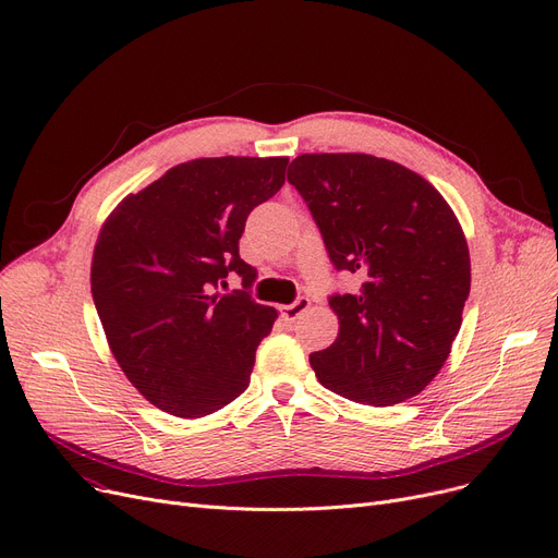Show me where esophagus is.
<instances>
[{
	"label": "esophagus",
	"instance_id": "obj_1",
	"mask_svg": "<svg viewBox=\"0 0 558 558\" xmlns=\"http://www.w3.org/2000/svg\"><path fill=\"white\" fill-rule=\"evenodd\" d=\"M310 307V299L307 296H299L292 305H282L280 307V317L287 322V324H292V322H296L301 314L305 312Z\"/></svg>",
	"mask_w": 558,
	"mask_h": 558
}]
</instances>
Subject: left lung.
<instances>
[{
	"mask_svg": "<svg viewBox=\"0 0 558 558\" xmlns=\"http://www.w3.org/2000/svg\"><path fill=\"white\" fill-rule=\"evenodd\" d=\"M337 271L357 292L328 296L335 342L310 355L326 390L367 405L420 395L449 357L470 296V251L424 178L372 155H301L287 173Z\"/></svg>",
	"mask_w": 558,
	"mask_h": 558,
	"instance_id": "8db88e82",
	"label": "left lung"
}]
</instances>
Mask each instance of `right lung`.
<instances>
[{"label":"right lung","mask_w":558,"mask_h":558,"mask_svg":"<svg viewBox=\"0 0 558 558\" xmlns=\"http://www.w3.org/2000/svg\"><path fill=\"white\" fill-rule=\"evenodd\" d=\"M287 157H214L173 166L109 216L90 292L130 383L175 417H205L251 383L278 312L251 296L239 257L248 214L284 184ZM236 275L242 289L219 295Z\"/></svg>","instance_id":"right-lung-1"}]
</instances>
